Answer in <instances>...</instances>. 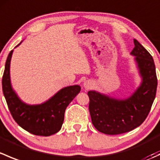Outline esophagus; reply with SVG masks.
<instances>
[{"instance_id": "obj_1", "label": "esophagus", "mask_w": 160, "mask_h": 160, "mask_svg": "<svg viewBox=\"0 0 160 160\" xmlns=\"http://www.w3.org/2000/svg\"><path fill=\"white\" fill-rule=\"evenodd\" d=\"M92 86H93V83H92L91 81H90V80H86V81L83 83V88L86 90L90 89V88H92Z\"/></svg>"}]
</instances>
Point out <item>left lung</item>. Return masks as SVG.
<instances>
[{"instance_id": "obj_1", "label": "left lung", "mask_w": 160, "mask_h": 160, "mask_svg": "<svg viewBox=\"0 0 160 160\" xmlns=\"http://www.w3.org/2000/svg\"><path fill=\"white\" fill-rule=\"evenodd\" d=\"M131 55L135 56L142 78L139 87L128 98L118 99L90 90L89 111L97 130L107 135H119L142 125L149 114L156 98L157 77L152 56L136 39Z\"/></svg>"}]
</instances>
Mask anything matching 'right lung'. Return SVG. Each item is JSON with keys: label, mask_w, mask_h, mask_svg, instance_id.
I'll use <instances>...</instances> for the list:
<instances>
[{"label": "right lung", "mask_w": 160, "mask_h": 160, "mask_svg": "<svg viewBox=\"0 0 160 160\" xmlns=\"http://www.w3.org/2000/svg\"><path fill=\"white\" fill-rule=\"evenodd\" d=\"M22 41L19 43L18 47ZM13 50L7 58L2 78V89L9 111L18 125L35 135L49 136L61 129L66 108L80 93L79 85L66 87L40 104H28L18 98L11 83L10 64Z\"/></svg>", "instance_id": "obj_1"}]
</instances>
